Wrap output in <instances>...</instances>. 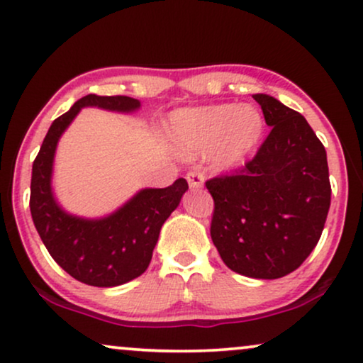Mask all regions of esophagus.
<instances>
[{"instance_id": "esophagus-1", "label": "esophagus", "mask_w": 363, "mask_h": 363, "mask_svg": "<svg viewBox=\"0 0 363 363\" xmlns=\"http://www.w3.org/2000/svg\"><path fill=\"white\" fill-rule=\"evenodd\" d=\"M186 182H188V185H190L191 190H200V188H203V185H205V177H203V173H200V172H190L186 175Z\"/></svg>"}]
</instances>
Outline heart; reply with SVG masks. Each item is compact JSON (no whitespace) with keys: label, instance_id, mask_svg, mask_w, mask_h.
Segmentation results:
<instances>
[{"label":"heart","instance_id":"b5f03b06","mask_svg":"<svg viewBox=\"0 0 363 363\" xmlns=\"http://www.w3.org/2000/svg\"><path fill=\"white\" fill-rule=\"evenodd\" d=\"M265 120L252 105L232 103L173 113L168 121L172 145L183 157L208 155L218 170H233L260 143Z\"/></svg>","mask_w":363,"mask_h":363}]
</instances>
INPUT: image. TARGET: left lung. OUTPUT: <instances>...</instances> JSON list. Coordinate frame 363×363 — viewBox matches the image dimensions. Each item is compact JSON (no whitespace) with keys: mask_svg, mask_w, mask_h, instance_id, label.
Segmentation results:
<instances>
[{"mask_svg":"<svg viewBox=\"0 0 363 363\" xmlns=\"http://www.w3.org/2000/svg\"><path fill=\"white\" fill-rule=\"evenodd\" d=\"M270 135L232 177L206 182L215 200L210 235L230 270L274 280L305 262L330 208L327 152L300 113L257 93Z\"/></svg>","mask_w":363,"mask_h":363,"instance_id":"obj_1","label":"left lung"}]
</instances>
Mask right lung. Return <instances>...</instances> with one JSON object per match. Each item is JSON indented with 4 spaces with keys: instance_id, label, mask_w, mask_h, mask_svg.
<instances>
[{
    "instance_id": "obj_1",
    "label": "right lung",
    "mask_w": 363,
    "mask_h": 363,
    "mask_svg": "<svg viewBox=\"0 0 363 363\" xmlns=\"http://www.w3.org/2000/svg\"><path fill=\"white\" fill-rule=\"evenodd\" d=\"M140 100L86 95L51 123L33 163L30 210L46 250L67 274L91 286H118L147 270L160 230L188 190L185 178L167 188H141L120 208L100 218L69 213L53 191L56 147L83 108L135 113Z\"/></svg>"
}]
</instances>
